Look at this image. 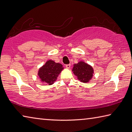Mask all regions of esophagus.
<instances>
[{
	"instance_id": "1",
	"label": "esophagus",
	"mask_w": 132,
	"mask_h": 132,
	"mask_svg": "<svg viewBox=\"0 0 132 132\" xmlns=\"http://www.w3.org/2000/svg\"><path fill=\"white\" fill-rule=\"evenodd\" d=\"M70 66H71V64H66V68H68V69H69L70 68Z\"/></svg>"
}]
</instances>
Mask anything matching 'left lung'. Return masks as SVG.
I'll use <instances>...</instances> for the list:
<instances>
[{"mask_svg":"<svg viewBox=\"0 0 132 132\" xmlns=\"http://www.w3.org/2000/svg\"><path fill=\"white\" fill-rule=\"evenodd\" d=\"M72 71L77 77L78 79L83 83L89 82L94 73L93 68L90 65L82 61L74 64Z\"/></svg>","mask_w":132,"mask_h":132,"instance_id":"obj_1","label":"left lung"}]
</instances>
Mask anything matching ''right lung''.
Returning <instances> with one entry per match:
<instances>
[{
  "instance_id": "add662e5",
  "label": "right lung",
  "mask_w": 132,
  "mask_h": 132,
  "mask_svg": "<svg viewBox=\"0 0 132 132\" xmlns=\"http://www.w3.org/2000/svg\"><path fill=\"white\" fill-rule=\"evenodd\" d=\"M63 69L61 64L49 60L39 70L38 75L42 82L51 85L57 80L58 75Z\"/></svg>"
}]
</instances>
